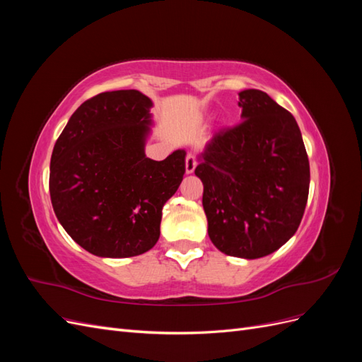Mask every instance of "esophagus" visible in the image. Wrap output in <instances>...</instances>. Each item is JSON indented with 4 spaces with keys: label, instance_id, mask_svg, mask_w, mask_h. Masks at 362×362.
Masks as SVG:
<instances>
[{
    "label": "esophagus",
    "instance_id": "1",
    "mask_svg": "<svg viewBox=\"0 0 362 362\" xmlns=\"http://www.w3.org/2000/svg\"><path fill=\"white\" fill-rule=\"evenodd\" d=\"M196 164H198V161H196V157L193 154H189L187 157H185V172L193 173L194 169H196Z\"/></svg>",
    "mask_w": 362,
    "mask_h": 362
}]
</instances>
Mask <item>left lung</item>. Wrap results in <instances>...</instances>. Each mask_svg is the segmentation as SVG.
<instances>
[{
    "mask_svg": "<svg viewBox=\"0 0 362 362\" xmlns=\"http://www.w3.org/2000/svg\"><path fill=\"white\" fill-rule=\"evenodd\" d=\"M242 124L216 134L198 156L213 245L226 255H270L298 231L308 201L310 161L298 122L266 93H238Z\"/></svg>",
    "mask_w": 362,
    "mask_h": 362,
    "instance_id": "left-lung-1",
    "label": "left lung"
}]
</instances>
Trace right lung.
Segmentation results:
<instances>
[{
    "label": "right lung",
    "mask_w": 362,
    "mask_h": 362,
    "mask_svg": "<svg viewBox=\"0 0 362 362\" xmlns=\"http://www.w3.org/2000/svg\"><path fill=\"white\" fill-rule=\"evenodd\" d=\"M151 98L104 92L83 103L52 149L54 213L75 243L103 258L141 255L160 238L161 210L185 173V149L146 157Z\"/></svg>",
    "instance_id": "right-lung-1"
}]
</instances>
